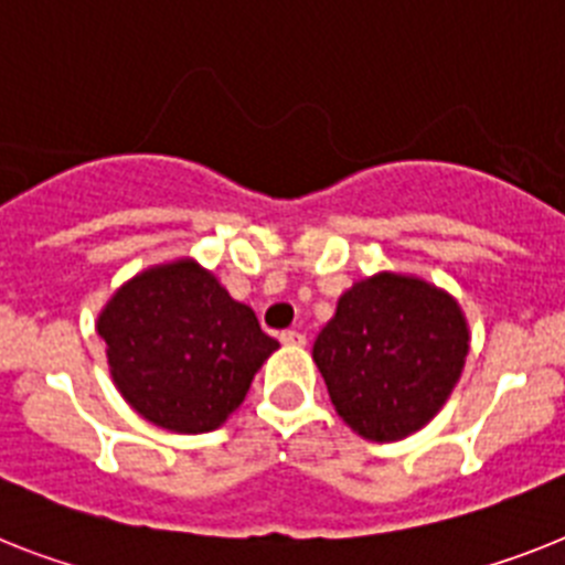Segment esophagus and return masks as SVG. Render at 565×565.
Returning a JSON list of instances; mask_svg holds the SVG:
<instances>
[{"label": "esophagus", "instance_id": "34e87169", "mask_svg": "<svg viewBox=\"0 0 565 565\" xmlns=\"http://www.w3.org/2000/svg\"><path fill=\"white\" fill-rule=\"evenodd\" d=\"M278 339H281V344H290V348H301V344L307 341L305 333H298V330H284Z\"/></svg>", "mask_w": 565, "mask_h": 565}]
</instances>
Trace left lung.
<instances>
[{"mask_svg":"<svg viewBox=\"0 0 565 565\" xmlns=\"http://www.w3.org/2000/svg\"><path fill=\"white\" fill-rule=\"evenodd\" d=\"M468 355L457 301L382 273L353 284L312 344L327 393L350 428L376 443L419 430L445 405Z\"/></svg>","mask_w":565,"mask_h":565,"instance_id":"left-lung-1","label":"left lung"}]
</instances>
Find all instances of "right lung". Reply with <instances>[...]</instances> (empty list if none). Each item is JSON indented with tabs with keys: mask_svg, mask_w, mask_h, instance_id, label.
<instances>
[{
	"mask_svg": "<svg viewBox=\"0 0 565 565\" xmlns=\"http://www.w3.org/2000/svg\"><path fill=\"white\" fill-rule=\"evenodd\" d=\"M111 376L143 419L178 434L217 428L278 341L194 260L146 269L97 321Z\"/></svg>",
	"mask_w": 565,
	"mask_h": 565,
	"instance_id": "add662e5",
	"label": "right lung"
}]
</instances>
